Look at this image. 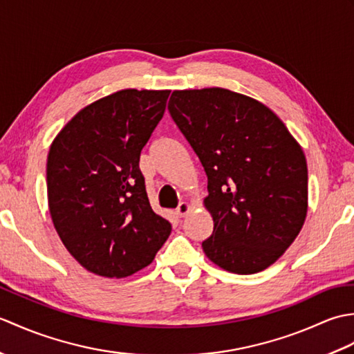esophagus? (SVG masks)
Listing matches in <instances>:
<instances>
[{
	"label": "esophagus",
	"instance_id": "obj_1",
	"mask_svg": "<svg viewBox=\"0 0 354 354\" xmlns=\"http://www.w3.org/2000/svg\"><path fill=\"white\" fill-rule=\"evenodd\" d=\"M190 212V205H189V202H181V204L178 205V208H176V216H179V217H184L187 213Z\"/></svg>",
	"mask_w": 354,
	"mask_h": 354
}]
</instances>
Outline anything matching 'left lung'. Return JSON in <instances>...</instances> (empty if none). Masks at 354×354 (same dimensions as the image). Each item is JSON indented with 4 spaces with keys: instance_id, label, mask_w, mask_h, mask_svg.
<instances>
[{
    "instance_id": "left-lung-1",
    "label": "left lung",
    "mask_w": 354,
    "mask_h": 354,
    "mask_svg": "<svg viewBox=\"0 0 354 354\" xmlns=\"http://www.w3.org/2000/svg\"><path fill=\"white\" fill-rule=\"evenodd\" d=\"M169 112L208 178L207 257L255 274L281 257L307 214V162L288 127L265 104L223 88L173 91Z\"/></svg>"
}]
</instances>
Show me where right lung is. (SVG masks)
Segmentation results:
<instances>
[{
    "label": "right lung",
    "mask_w": 354,
    "mask_h": 354,
    "mask_svg": "<svg viewBox=\"0 0 354 354\" xmlns=\"http://www.w3.org/2000/svg\"><path fill=\"white\" fill-rule=\"evenodd\" d=\"M170 91L122 89L79 111L53 141L47 193L66 250L89 272L129 277L152 263L171 225L150 208L140 155Z\"/></svg>",
    "instance_id": "obj_1"
}]
</instances>
